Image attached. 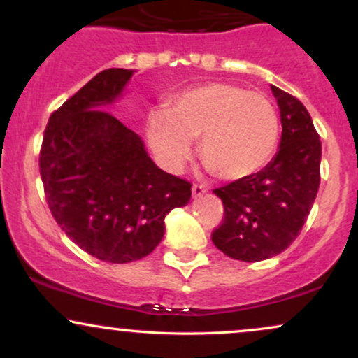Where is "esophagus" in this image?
I'll return each mask as SVG.
<instances>
[{"label": "esophagus", "mask_w": 358, "mask_h": 358, "mask_svg": "<svg viewBox=\"0 0 358 358\" xmlns=\"http://www.w3.org/2000/svg\"><path fill=\"white\" fill-rule=\"evenodd\" d=\"M207 192V188L203 187V185H193L192 187V195H193V199H199V196H202L203 193Z\"/></svg>", "instance_id": "esophagus-1"}]
</instances>
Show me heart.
I'll return each instance as SVG.
<instances>
[{
  "mask_svg": "<svg viewBox=\"0 0 358 358\" xmlns=\"http://www.w3.org/2000/svg\"><path fill=\"white\" fill-rule=\"evenodd\" d=\"M146 138L168 171H180L200 138V156L222 180H244L269 162L279 117L264 94L227 82H210L176 94L166 109L146 117Z\"/></svg>",
  "mask_w": 358,
  "mask_h": 358,
  "instance_id": "heart-1",
  "label": "heart"
}]
</instances>
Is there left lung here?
Wrapping results in <instances>:
<instances>
[{
	"instance_id": "left-lung-1",
	"label": "left lung",
	"mask_w": 358,
	"mask_h": 358,
	"mask_svg": "<svg viewBox=\"0 0 358 358\" xmlns=\"http://www.w3.org/2000/svg\"><path fill=\"white\" fill-rule=\"evenodd\" d=\"M281 114V141L257 173L215 188L225 208L212 234L217 249L244 262L264 261L291 245L305 225L320 187L322 141L305 106L271 85Z\"/></svg>"
}]
</instances>
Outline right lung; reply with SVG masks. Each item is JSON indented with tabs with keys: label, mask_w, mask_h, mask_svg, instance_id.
I'll return each mask as SVG.
<instances>
[{
	"label": "right lung",
	"mask_w": 358,
	"mask_h": 358,
	"mask_svg": "<svg viewBox=\"0 0 358 358\" xmlns=\"http://www.w3.org/2000/svg\"><path fill=\"white\" fill-rule=\"evenodd\" d=\"M108 69L48 119L40 175L50 212L69 239L114 264L153 252L165 217L190 202L192 185L155 165L145 143L108 110L133 77Z\"/></svg>",
	"instance_id": "1"
}]
</instances>
